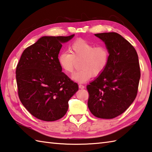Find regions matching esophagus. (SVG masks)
Masks as SVG:
<instances>
[{"mask_svg":"<svg viewBox=\"0 0 152 152\" xmlns=\"http://www.w3.org/2000/svg\"><path fill=\"white\" fill-rule=\"evenodd\" d=\"M79 88H81V89H83V88H84V85H82V84H79Z\"/></svg>","mask_w":152,"mask_h":152,"instance_id":"esophagus-1","label":"esophagus"}]
</instances>
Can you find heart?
Returning <instances> with one entry per match:
<instances>
[{
    "mask_svg": "<svg viewBox=\"0 0 152 152\" xmlns=\"http://www.w3.org/2000/svg\"><path fill=\"white\" fill-rule=\"evenodd\" d=\"M70 53L64 52L58 57L60 68L66 74H72L79 61L80 70L72 76L74 80L84 82L92 76H99L107 68L110 52L104 45H96L82 39L73 42L69 47Z\"/></svg>",
    "mask_w": 152,
    "mask_h": 152,
    "instance_id": "obj_1",
    "label": "heart"
}]
</instances>
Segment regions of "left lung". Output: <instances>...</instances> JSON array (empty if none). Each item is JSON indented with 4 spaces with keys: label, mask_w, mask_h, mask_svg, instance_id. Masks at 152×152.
I'll use <instances>...</instances> for the list:
<instances>
[{
    "label": "left lung",
    "mask_w": 152,
    "mask_h": 152,
    "mask_svg": "<svg viewBox=\"0 0 152 152\" xmlns=\"http://www.w3.org/2000/svg\"><path fill=\"white\" fill-rule=\"evenodd\" d=\"M109 50L107 68L86 86L88 107L94 116L113 119L121 115L134 101L141 72L135 49L115 32L95 34Z\"/></svg>",
    "instance_id": "8db88e82"
}]
</instances>
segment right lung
Instances as JSON below:
<instances>
[{
    "instance_id": "add662e5",
    "label": "right lung",
    "mask_w": 152,
    "mask_h": 152,
    "mask_svg": "<svg viewBox=\"0 0 152 152\" xmlns=\"http://www.w3.org/2000/svg\"><path fill=\"white\" fill-rule=\"evenodd\" d=\"M74 36H44L23 52L16 68L18 95L33 116L45 121L63 117L78 84L61 72L58 62L61 43Z\"/></svg>"
}]
</instances>
